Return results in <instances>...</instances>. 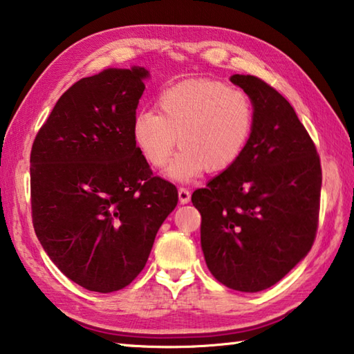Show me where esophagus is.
Here are the masks:
<instances>
[{
  "instance_id": "1",
  "label": "esophagus",
  "mask_w": 354,
  "mask_h": 354,
  "mask_svg": "<svg viewBox=\"0 0 354 354\" xmlns=\"http://www.w3.org/2000/svg\"><path fill=\"white\" fill-rule=\"evenodd\" d=\"M178 195H179V201H181L183 205H187L190 201V190L187 187H179Z\"/></svg>"
}]
</instances>
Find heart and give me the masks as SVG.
Segmentation results:
<instances>
[{"instance_id":"heart-1","label":"heart","mask_w":354,"mask_h":354,"mask_svg":"<svg viewBox=\"0 0 354 354\" xmlns=\"http://www.w3.org/2000/svg\"><path fill=\"white\" fill-rule=\"evenodd\" d=\"M158 113L140 111L133 118V139L154 169L170 162L167 175L190 181L203 171H223L247 148L254 128V107L242 88L211 80H192L164 88Z\"/></svg>"}]
</instances>
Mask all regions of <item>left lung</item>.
<instances>
[{"instance_id":"1","label":"left lung","mask_w":354,"mask_h":354,"mask_svg":"<svg viewBox=\"0 0 354 354\" xmlns=\"http://www.w3.org/2000/svg\"><path fill=\"white\" fill-rule=\"evenodd\" d=\"M231 82L248 95L254 128L241 159L192 195L201 248L221 284L259 292L283 279L313 248L322 167L306 128L283 95L251 75Z\"/></svg>"}]
</instances>
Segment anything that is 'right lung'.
<instances>
[{"label":"right lung","mask_w":354,"mask_h":354,"mask_svg":"<svg viewBox=\"0 0 354 354\" xmlns=\"http://www.w3.org/2000/svg\"><path fill=\"white\" fill-rule=\"evenodd\" d=\"M142 67L109 68L75 82L31 149L32 225L59 270L92 292L127 287L178 205L133 139L145 91Z\"/></svg>","instance_id":"right-lung-1"}]
</instances>
